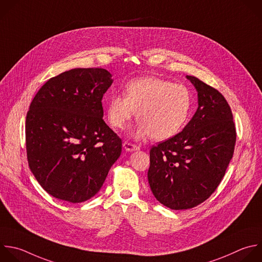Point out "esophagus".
Segmentation results:
<instances>
[{
	"mask_svg": "<svg viewBox=\"0 0 262 262\" xmlns=\"http://www.w3.org/2000/svg\"><path fill=\"white\" fill-rule=\"evenodd\" d=\"M123 147L126 151H129V152H133L135 150H139L140 147L136 144H133V143H129V142H124L123 143Z\"/></svg>",
	"mask_w": 262,
	"mask_h": 262,
	"instance_id": "esophagus-1",
	"label": "esophagus"
}]
</instances>
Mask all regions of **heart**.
Instances as JSON below:
<instances>
[{
  "mask_svg": "<svg viewBox=\"0 0 262 262\" xmlns=\"http://www.w3.org/2000/svg\"><path fill=\"white\" fill-rule=\"evenodd\" d=\"M124 94L110 98L108 120L114 128L121 129L137 114L140 123L136 138L168 139L181 130L190 115L192 97L183 84L157 77H142L127 82Z\"/></svg>",
  "mask_w": 262,
  "mask_h": 262,
  "instance_id": "1",
  "label": "heart"
}]
</instances>
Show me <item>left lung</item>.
Segmentation results:
<instances>
[{"label":"left lung","instance_id":"obj_1","mask_svg":"<svg viewBox=\"0 0 262 262\" xmlns=\"http://www.w3.org/2000/svg\"><path fill=\"white\" fill-rule=\"evenodd\" d=\"M187 78L198 91L195 114L182 132L150 149V188L171 210L194 208L212 195L236 140L232 112L222 94L196 77Z\"/></svg>","mask_w":262,"mask_h":262}]
</instances>
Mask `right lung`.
I'll return each mask as SVG.
<instances>
[{
  "mask_svg": "<svg viewBox=\"0 0 262 262\" xmlns=\"http://www.w3.org/2000/svg\"><path fill=\"white\" fill-rule=\"evenodd\" d=\"M111 77L102 68L73 69L50 78L31 103L29 166L55 199L77 204L95 196L121 154V139L103 119Z\"/></svg>",
  "mask_w": 262,
  "mask_h": 262,
  "instance_id": "add662e5",
  "label": "right lung"
}]
</instances>
